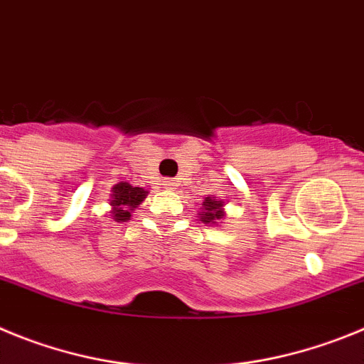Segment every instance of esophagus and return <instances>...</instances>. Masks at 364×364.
I'll use <instances>...</instances> for the list:
<instances>
[{
    "label": "esophagus",
    "mask_w": 364,
    "mask_h": 364,
    "mask_svg": "<svg viewBox=\"0 0 364 364\" xmlns=\"http://www.w3.org/2000/svg\"><path fill=\"white\" fill-rule=\"evenodd\" d=\"M163 185H165L166 190H172L176 186V183L172 179H166V181H163Z\"/></svg>",
    "instance_id": "esophagus-1"
}]
</instances>
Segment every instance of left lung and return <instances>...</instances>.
Listing matches in <instances>:
<instances>
[{
  "label": "left lung",
  "instance_id": "1",
  "mask_svg": "<svg viewBox=\"0 0 364 364\" xmlns=\"http://www.w3.org/2000/svg\"><path fill=\"white\" fill-rule=\"evenodd\" d=\"M227 215L225 212V201L215 198H205L201 203V212H199V221L205 225H218L223 218Z\"/></svg>",
  "mask_w": 364,
  "mask_h": 364
}]
</instances>
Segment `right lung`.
I'll use <instances>...</instances> for the list:
<instances>
[{
	"mask_svg": "<svg viewBox=\"0 0 364 364\" xmlns=\"http://www.w3.org/2000/svg\"><path fill=\"white\" fill-rule=\"evenodd\" d=\"M110 192H112L109 199L110 206H112L110 208V215L117 223L129 221L132 212L141 205L143 199L149 194V190L141 188V186H132L127 181H121L117 185H114Z\"/></svg>",
	"mask_w": 364,
	"mask_h": 364,
	"instance_id": "obj_1",
	"label": "right lung"
}]
</instances>
